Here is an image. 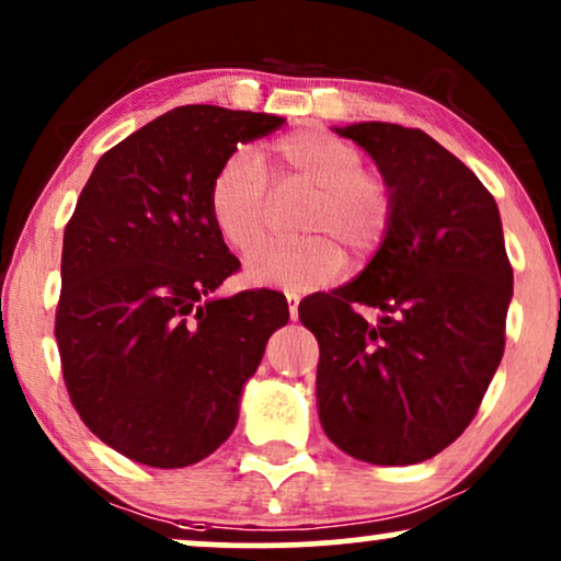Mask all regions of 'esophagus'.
I'll return each instance as SVG.
<instances>
[{"label": "esophagus", "mask_w": 561, "mask_h": 561, "mask_svg": "<svg viewBox=\"0 0 561 561\" xmlns=\"http://www.w3.org/2000/svg\"><path fill=\"white\" fill-rule=\"evenodd\" d=\"M286 301H288V311H290V319H298V304H301V296L298 294H294V290H290V294H286Z\"/></svg>", "instance_id": "34e87169"}]
</instances>
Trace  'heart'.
Segmentation results:
<instances>
[{"label":"heart","instance_id":"1","mask_svg":"<svg viewBox=\"0 0 561 561\" xmlns=\"http://www.w3.org/2000/svg\"><path fill=\"white\" fill-rule=\"evenodd\" d=\"M360 151L345 138L322 128H304L275 141V183L283 191H304L298 231L311 234L296 242H275L247 260V280L254 286L309 290L337 278L345 252L366 257L387 237L391 191L376 172L363 170ZM216 229L239 252L263 242L271 210V191L260 159L239 149L224 159L208 191Z\"/></svg>","mask_w":561,"mask_h":561}]
</instances>
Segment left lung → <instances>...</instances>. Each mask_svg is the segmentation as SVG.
<instances>
[{
	"mask_svg": "<svg viewBox=\"0 0 561 561\" xmlns=\"http://www.w3.org/2000/svg\"><path fill=\"white\" fill-rule=\"evenodd\" d=\"M334 134L374 159L394 210L358 278L298 304L319 343V423L358 461L410 467L467 431L503 360V221L477 174L425 130L366 121ZM355 306L382 317L370 325Z\"/></svg>",
	"mask_w": 561,
	"mask_h": 561,
	"instance_id": "1",
	"label": "left lung"
}]
</instances>
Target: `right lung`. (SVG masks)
Instances as JSON below:
<instances>
[{
    "mask_svg": "<svg viewBox=\"0 0 561 561\" xmlns=\"http://www.w3.org/2000/svg\"><path fill=\"white\" fill-rule=\"evenodd\" d=\"M283 123L174 107L105 151L79 195L64 231L56 343L79 417L130 461L180 469L214 454L288 322L278 290L216 296L239 260L208 208L237 144Z\"/></svg>",
    "mask_w": 561,
    "mask_h": 561,
    "instance_id": "obj_1",
    "label": "right lung"
}]
</instances>
